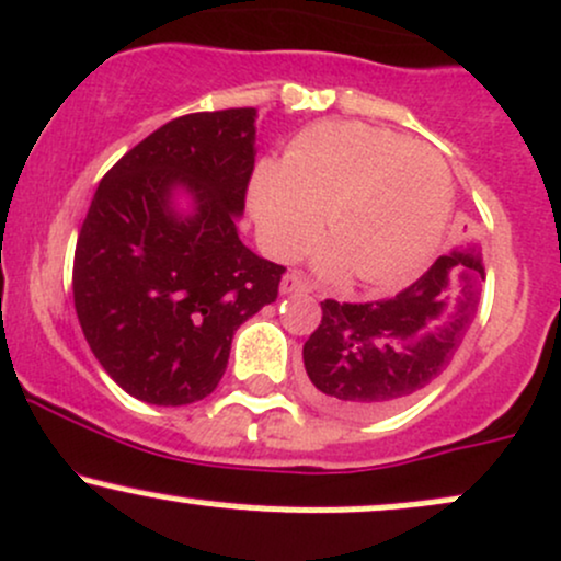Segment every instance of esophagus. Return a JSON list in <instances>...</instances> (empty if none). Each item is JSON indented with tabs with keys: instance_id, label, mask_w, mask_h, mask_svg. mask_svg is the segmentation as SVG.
I'll return each mask as SVG.
<instances>
[{
	"instance_id": "obj_1",
	"label": "esophagus",
	"mask_w": 561,
	"mask_h": 561,
	"mask_svg": "<svg viewBox=\"0 0 561 561\" xmlns=\"http://www.w3.org/2000/svg\"><path fill=\"white\" fill-rule=\"evenodd\" d=\"M279 290L285 295H298V293H309V282H306L304 274H298V271H290V274L282 276V285Z\"/></svg>"
}]
</instances>
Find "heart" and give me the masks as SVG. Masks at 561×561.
<instances>
[{"label":"heart","instance_id":"b5f03b06","mask_svg":"<svg viewBox=\"0 0 561 561\" xmlns=\"http://www.w3.org/2000/svg\"><path fill=\"white\" fill-rule=\"evenodd\" d=\"M453 172L426 144L362 125L319 122L293 140L285 164H263L252 181V215L276 255L319 237L328 213L322 274L348 266L370 287L404 282L439 248L453 213Z\"/></svg>","mask_w":561,"mask_h":561}]
</instances>
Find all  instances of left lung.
<instances>
[{"label": "left lung", "mask_w": 561, "mask_h": 561, "mask_svg": "<svg viewBox=\"0 0 561 561\" xmlns=\"http://www.w3.org/2000/svg\"><path fill=\"white\" fill-rule=\"evenodd\" d=\"M482 279V250L469 239L391 298L324 300L322 324L304 343L311 397L354 417L410 402L453 362L477 317Z\"/></svg>", "instance_id": "8db88e82"}]
</instances>
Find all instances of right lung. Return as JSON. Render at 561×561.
Listing matches in <instances>:
<instances>
[{
    "label": "right lung",
    "instance_id": "1",
    "mask_svg": "<svg viewBox=\"0 0 561 561\" xmlns=\"http://www.w3.org/2000/svg\"><path fill=\"white\" fill-rule=\"evenodd\" d=\"M255 108L178 116L103 175L73 252V309L114 383L159 408L215 391L233 332L274 304L285 266L244 248ZM178 190L192 210L174 205Z\"/></svg>",
    "mask_w": 561,
    "mask_h": 561
}]
</instances>
